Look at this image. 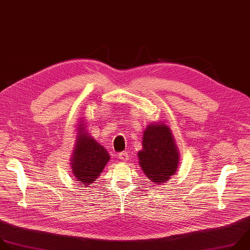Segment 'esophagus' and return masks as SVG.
Instances as JSON below:
<instances>
[{
	"instance_id": "1",
	"label": "esophagus",
	"mask_w": 250,
	"mask_h": 250,
	"mask_svg": "<svg viewBox=\"0 0 250 250\" xmlns=\"http://www.w3.org/2000/svg\"><path fill=\"white\" fill-rule=\"evenodd\" d=\"M119 159L121 160V161H124V162H126V161H128V153L127 152H121V153H119Z\"/></svg>"
}]
</instances>
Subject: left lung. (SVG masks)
Returning a JSON list of instances; mask_svg holds the SVG:
<instances>
[{"mask_svg": "<svg viewBox=\"0 0 250 250\" xmlns=\"http://www.w3.org/2000/svg\"><path fill=\"white\" fill-rule=\"evenodd\" d=\"M143 149L138 153L139 164L153 182L167 181L177 171L179 153L170 128L164 123L146 126L143 135Z\"/></svg>", "mask_w": 250, "mask_h": 250, "instance_id": "1", "label": "left lung"}]
</instances>
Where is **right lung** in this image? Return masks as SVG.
Here are the masks:
<instances>
[{"label":"right lung","instance_id":"right-lung-1","mask_svg":"<svg viewBox=\"0 0 250 250\" xmlns=\"http://www.w3.org/2000/svg\"><path fill=\"white\" fill-rule=\"evenodd\" d=\"M84 128L83 123L79 124L71 166L77 181L82 186L89 187L101 175L110 157L106 148L86 133Z\"/></svg>","mask_w":250,"mask_h":250}]
</instances>
